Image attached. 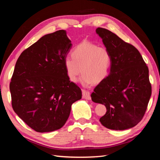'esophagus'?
Returning a JSON list of instances; mask_svg holds the SVG:
<instances>
[{
	"label": "esophagus",
	"mask_w": 160,
	"mask_h": 160,
	"mask_svg": "<svg viewBox=\"0 0 160 160\" xmlns=\"http://www.w3.org/2000/svg\"><path fill=\"white\" fill-rule=\"evenodd\" d=\"M82 93H83V98L90 100L91 99V97L90 95V92L86 90H82Z\"/></svg>",
	"instance_id": "1"
}]
</instances>
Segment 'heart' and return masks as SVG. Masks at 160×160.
<instances>
[{
    "instance_id": "obj_1",
    "label": "heart",
    "mask_w": 160,
    "mask_h": 160,
    "mask_svg": "<svg viewBox=\"0 0 160 160\" xmlns=\"http://www.w3.org/2000/svg\"><path fill=\"white\" fill-rule=\"evenodd\" d=\"M71 57L65 59V67L72 82H76L82 72V83L89 86L101 83L109 73L111 55L105 47L84 41L75 47Z\"/></svg>"
}]
</instances>
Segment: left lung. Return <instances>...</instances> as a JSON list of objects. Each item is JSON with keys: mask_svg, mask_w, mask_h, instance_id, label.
Masks as SVG:
<instances>
[{"mask_svg": "<svg viewBox=\"0 0 160 160\" xmlns=\"http://www.w3.org/2000/svg\"><path fill=\"white\" fill-rule=\"evenodd\" d=\"M96 32L111 53V66L109 75L91 93V99L107 109L99 119L104 127L132 128L142 119L152 95L148 67L132 45L105 28L98 27Z\"/></svg>", "mask_w": 160, "mask_h": 160, "instance_id": "8db88e82", "label": "left lung"}]
</instances>
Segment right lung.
Instances as JSON below:
<instances>
[{
	"mask_svg": "<svg viewBox=\"0 0 160 160\" xmlns=\"http://www.w3.org/2000/svg\"><path fill=\"white\" fill-rule=\"evenodd\" d=\"M71 47L66 31H57L27 48L16 62L10 83L12 107L35 132L61 128L71 105L81 99V89L69 81L65 67Z\"/></svg>",
	"mask_w": 160,
	"mask_h": 160,
	"instance_id": "right-lung-1",
	"label": "right lung"
}]
</instances>
